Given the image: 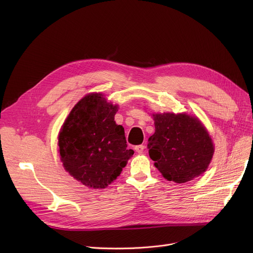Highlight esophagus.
I'll return each instance as SVG.
<instances>
[{
    "label": "esophagus",
    "instance_id": "1",
    "mask_svg": "<svg viewBox=\"0 0 253 253\" xmlns=\"http://www.w3.org/2000/svg\"><path fill=\"white\" fill-rule=\"evenodd\" d=\"M144 145H142V144H139V145H136V147L134 148V150L138 153V154H141V153H143V151H144Z\"/></svg>",
    "mask_w": 253,
    "mask_h": 253
}]
</instances>
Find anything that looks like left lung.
<instances>
[{"mask_svg": "<svg viewBox=\"0 0 253 253\" xmlns=\"http://www.w3.org/2000/svg\"><path fill=\"white\" fill-rule=\"evenodd\" d=\"M148 149L156 168L169 181L183 183L206 171L214 153L208 131L197 117L155 114Z\"/></svg>", "mask_w": 253, "mask_h": 253, "instance_id": "left-lung-1", "label": "left lung"}]
</instances>
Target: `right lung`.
<instances>
[{
	"mask_svg": "<svg viewBox=\"0 0 253 253\" xmlns=\"http://www.w3.org/2000/svg\"><path fill=\"white\" fill-rule=\"evenodd\" d=\"M117 112L118 105L106 101L101 93H90L74 106L61 127L60 160L86 187H108L134 154L127 149L123 126L115 122Z\"/></svg>",
	"mask_w": 253,
	"mask_h": 253,
	"instance_id": "obj_1",
	"label": "right lung"
}]
</instances>
